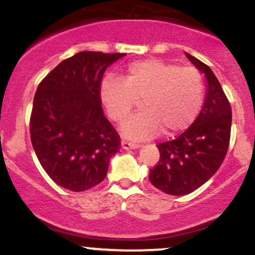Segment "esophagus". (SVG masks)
I'll return each instance as SVG.
<instances>
[{
  "mask_svg": "<svg viewBox=\"0 0 255 255\" xmlns=\"http://www.w3.org/2000/svg\"><path fill=\"white\" fill-rule=\"evenodd\" d=\"M121 146H122V148H125V150H129V148H137V147H139V145L135 144V142L127 141V140H122Z\"/></svg>",
  "mask_w": 255,
  "mask_h": 255,
  "instance_id": "34e87169",
  "label": "esophagus"
}]
</instances>
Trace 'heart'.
Here are the masks:
<instances>
[{
  "mask_svg": "<svg viewBox=\"0 0 255 255\" xmlns=\"http://www.w3.org/2000/svg\"><path fill=\"white\" fill-rule=\"evenodd\" d=\"M101 99L109 118L122 122L141 101L142 110L121 126L126 137L146 140L163 130L176 134L191 126L205 102L203 74L194 67H181L158 58L128 64L124 80L107 77Z\"/></svg>",
  "mask_w": 255,
  "mask_h": 255,
  "instance_id": "1",
  "label": "heart"
}]
</instances>
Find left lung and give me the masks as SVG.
<instances>
[{
	"label": "left lung",
	"mask_w": 255,
	"mask_h": 255,
	"mask_svg": "<svg viewBox=\"0 0 255 255\" xmlns=\"http://www.w3.org/2000/svg\"><path fill=\"white\" fill-rule=\"evenodd\" d=\"M188 60L206 75L207 95L200 114L176 139L160 142L159 160L148 180L170 195L192 193L210 180L223 163L229 148L231 107L211 68L192 55Z\"/></svg>",
	"instance_id": "obj_1"
}]
</instances>
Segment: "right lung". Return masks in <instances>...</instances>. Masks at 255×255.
I'll use <instances>...</instances> for the list:
<instances>
[{
    "instance_id": "obj_1",
    "label": "right lung",
    "mask_w": 255,
    "mask_h": 255,
    "mask_svg": "<svg viewBox=\"0 0 255 255\" xmlns=\"http://www.w3.org/2000/svg\"><path fill=\"white\" fill-rule=\"evenodd\" d=\"M125 54L81 51L66 58L40 81L33 98L30 134L49 177L84 192L107 176L121 140L102 109L101 86L108 67Z\"/></svg>"
}]
</instances>
